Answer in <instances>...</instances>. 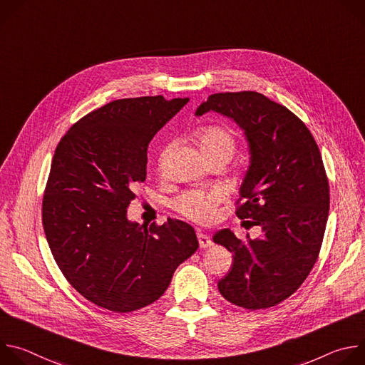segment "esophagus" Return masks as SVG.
I'll return each instance as SVG.
<instances>
[{
  "label": "esophagus",
  "mask_w": 365,
  "mask_h": 365,
  "mask_svg": "<svg viewBox=\"0 0 365 365\" xmlns=\"http://www.w3.org/2000/svg\"><path fill=\"white\" fill-rule=\"evenodd\" d=\"M197 240H199V247H200V248H207V247L212 245V240H211L210 237H207L206 234L199 232V234H197Z\"/></svg>",
  "instance_id": "34e87169"
}]
</instances>
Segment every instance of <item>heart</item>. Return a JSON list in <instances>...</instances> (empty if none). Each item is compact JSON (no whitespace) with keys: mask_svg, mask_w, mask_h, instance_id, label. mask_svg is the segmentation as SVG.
I'll return each mask as SVG.
<instances>
[{"mask_svg":"<svg viewBox=\"0 0 365 365\" xmlns=\"http://www.w3.org/2000/svg\"><path fill=\"white\" fill-rule=\"evenodd\" d=\"M195 138L206 158L221 151L232 153L235 144L232 133L225 127L215 124L200 127L196 131ZM225 197L227 190L221 186H215L207 190L190 189L175 199L173 207L182 217L193 222L207 224L217 217L218 206L225 200Z\"/></svg>","mask_w":365,"mask_h":365,"instance_id":"b5f03b06","label":"heart"}]
</instances>
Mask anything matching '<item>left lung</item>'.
Instances as JSON below:
<instances>
[{
  "label": "left lung",
  "mask_w": 365,
  "mask_h": 365,
  "mask_svg": "<svg viewBox=\"0 0 365 365\" xmlns=\"http://www.w3.org/2000/svg\"><path fill=\"white\" fill-rule=\"evenodd\" d=\"M210 111L244 130L251 158L235 214L263 231L247 242L228 228L214 235L234 257L218 289L240 307L267 309L292 296L318 259L329 214L322 155L303 121L263 93H214L196 115Z\"/></svg>",
  "instance_id": "1"
}]
</instances>
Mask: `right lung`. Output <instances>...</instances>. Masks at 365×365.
Here are the masks:
<instances>
[{
  "instance_id": "add662e5",
  "label": "right lung",
  "mask_w": 365,
  "mask_h": 365,
  "mask_svg": "<svg viewBox=\"0 0 365 365\" xmlns=\"http://www.w3.org/2000/svg\"><path fill=\"white\" fill-rule=\"evenodd\" d=\"M187 101H113L73 124L55 150L44 234L66 280L99 307L127 314L155 302L199 247L183 221L144 227L127 218L135 186L145 180L148 143Z\"/></svg>"
}]
</instances>
